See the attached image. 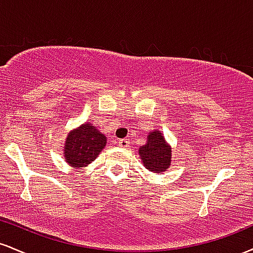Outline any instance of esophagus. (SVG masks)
<instances>
[{
  "label": "esophagus",
  "instance_id": "esophagus-1",
  "mask_svg": "<svg viewBox=\"0 0 253 253\" xmlns=\"http://www.w3.org/2000/svg\"><path fill=\"white\" fill-rule=\"evenodd\" d=\"M119 146L126 149V147L129 146V140L128 139H120V140H119Z\"/></svg>",
  "mask_w": 253,
  "mask_h": 253
}]
</instances>
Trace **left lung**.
Segmentation results:
<instances>
[{
    "instance_id": "1",
    "label": "left lung",
    "mask_w": 253,
    "mask_h": 253,
    "mask_svg": "<svg viewBox=\"0 0 253 253\" xmlns=\"http://www.w3.org/2000/svg\"><path fill=\"white\" fill-rule=\"evenodd\" d=\"M139 156L147 170L155 173L164 172L171 163V147L158 129L150 132L146 144L139 149Z\"/></svg>"
}]
</instances>
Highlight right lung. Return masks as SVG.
<instances>
[{"label": "right lung", "mask_w": 253, "mask_h": 253, "mask_svg": "<svg viewBox=\"0 0 253 253\" xmlns=\"http://www.w3.org/2000/svg\"><path fill=\"white\" fill-rule=\"evenodd\" d=\"M107 138L91 124L85 123L68 134L64 157L70 167L81 169L96 159L106 146Z\"/></svg>", "instance_id": "1"}]
</instances>
